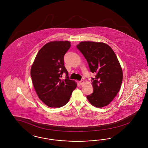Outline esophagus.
<instances>
[{"label":"esophagus","mask_w":148,"mask_h":148,"mask_svg":"<svg viewBox=\"0 0 148 148\" xmlns=\"http://www.w3.org/2000/svg\"><path fill=\"white\" fill-rule=\"evenodd\" d=\"M84 82H85V81L84 80H81L80 81H79V84L80 85H83L84 84Z\"/></svg>","instance_id":"1"}]
</instances>
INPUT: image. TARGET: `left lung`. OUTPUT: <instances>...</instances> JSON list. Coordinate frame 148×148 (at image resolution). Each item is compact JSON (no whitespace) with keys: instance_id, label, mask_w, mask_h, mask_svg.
<instances>
[{"instance_id":"obj_1","label":"left lung","mask_w":148,"mask_h":148,"mask_svg":"<svg viewBox=\"0 0 148 148\" xmlns=\"http://www.w3.org/2000/svg\"><path fill=\"white\" fill-rule=\"evenodd\" d=\"M76 48L85 58L90 72L93 93L87 96L90 103L103 108L110 103L121 87L123 72L116 55L112 48L102 42H81Z\"/></svg>"}]
</instances>
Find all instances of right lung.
I'll use <instances>...</instances> for the list:
<instances>
[{"label":"right lung","instance_id":"1","mask_svg":"<svg viewBox=\"0 0 148 148\" xmlns=\"http://www.w3.org/2000/svg\"><path fill=\"white\" fill-rule=\"evenodd\" d=\"M69 41H53L45 45L36 55L31 68L34 88L40 100L50 108H61L67 103L76 88L64 66V56L71 47ZM64 72L66 79L60 78Z\"/></svg>","mask_w":148,"mask_h":148}]
</instances>
